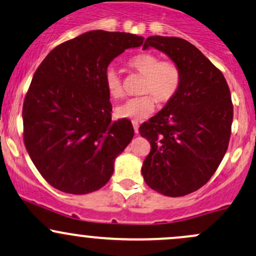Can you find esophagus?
Returning a JSON list of instances; mask_svg holds the SVG:
<instances>
[{"label":"esophagus","instance_id":"1","mask_svg":"<svg viewBox=\"0 0 256 256\" xmlns=\"http://www.w3.org/2000/svg\"><path fill=\"white\" fill-rule=\"evenodd\" d=\"M134 130H135V134H138V122L137 121H132Z\"/></svg>","mask_w":256,"mask_h":256}]
</instances>
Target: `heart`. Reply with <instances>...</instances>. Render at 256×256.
<instances>
[{
	"instance_id": "heart-1",
	"label": "heart",
	"mask_w": 256,
	"mask_h": 256,
	"mask_svg": "<svg viewBox=\"0 0 256 256\" xmlns=\"http://www.w3.org/2000/svg\"><path fill=\"white\" fill-rule=\"evenodd\" d=\"M128 64L130 68L144 76L140 88V93L144 96L128 99L122 106H118L116 115L121 119L134 121L146 119L154 110L156 100L160 104H166L179 92L182 77L176 64L172 61H160L158 56L144 52L131 58ZM104 86L112 99L122 98V80L116 70L112 67L106 70Z\"/></svg>"
}]
</instances>
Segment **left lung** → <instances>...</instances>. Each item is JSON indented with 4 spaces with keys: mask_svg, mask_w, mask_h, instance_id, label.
<instances>
[{
    "mask_svg": "<svg viewBox=\"0 0 256 256\" xmlns=\"http://www.w3.org/2000/svg\"><path fill=\"white\" fill-rule=\"evenodd\" d=\"M182 71L179 92L140 126L150 152L142 176L150 189L170 198L196 192L222 162L233 121L230 92L222 72L200 50L180 38H147Z\"/></svg>",
    "mask_w": 256,
    "mask_h": 256,
    "instance_id": "obj_1",
    "label": "left lung"
}]
</instances>
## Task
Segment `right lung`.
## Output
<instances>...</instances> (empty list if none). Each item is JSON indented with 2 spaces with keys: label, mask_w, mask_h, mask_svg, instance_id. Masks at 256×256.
<instances>
[{
  "label": "right lung",
  "mask_w": 256,
  "mask_h": 256,
  "mask_svg": "<svg viewBox=\"0 0 256 256\" xmlns=\"http://www.w3.org/2000/svg\"><path fill=\"white\" fill-rule=\"evenodd\" d=\"M142 44L135 34L90 30L51 50L36 68L23 104L24 144L55 189L83 195L109 182L135 132L130 120L112 121L104 76L116 56Z\"/></svg>",
  "instance_id": "add662e5"
}]
</instances>
